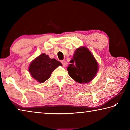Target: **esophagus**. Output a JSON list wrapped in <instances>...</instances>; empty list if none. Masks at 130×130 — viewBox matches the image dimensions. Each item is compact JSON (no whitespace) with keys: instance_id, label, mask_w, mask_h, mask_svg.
<instances>
[{"instance_id":"obj_1","label":"esophagus","mask_w":130,"mask_h":130,"mask_svg":"<svg viewBox=\"0 0 130 130\" xmlns=\"http://www.w3.org/2000/svg\"><path fill=\"white\" fill-rule=\"evenodd\" d=\"M61 63H62V65L63 66V67H67V62H66L65 61H61Z\"/></svg>"}]
</instances>
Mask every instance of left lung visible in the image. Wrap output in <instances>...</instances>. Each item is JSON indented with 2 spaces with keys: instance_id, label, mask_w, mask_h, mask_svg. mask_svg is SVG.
I'll return each mask as SVG.
<instances>
[{
  "instance_id": "8db88e82",
  "label": "left lung",
  "mask_w": 130,
  "mask_h": 130,
  "mask_svg": "<svg viewBox=\"0 0 130 130\" xmlns=\"http://www.w3.org/2000/svg\"><path fill=\"white\" fill-rule=\"evenodd\" d=\"M67 68L70 77L79 83H87L91 81L98 70V65L91 52L86 47L77 49L73 59L70 61Z\"/></svg>"
}]
</instances>
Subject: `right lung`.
<instances>
[{
  "label": "right lung",
  "mask_w": 130,
  "mask_h": 130,
  "mask_svg": "<svg viewBox=\"0 0 130 130\" xmlns=\"http://www.w3.org/2000/svg\"><path fill=\"white\" fill-rule=\"evenodd\" d=\"M62 63L56 59H50L46 54H42L31 63L29 72L32 77L39 83L50 78L52 72Z\"/></svg>",
  "instance_id": "right-lung-1"
}]
</instances>
